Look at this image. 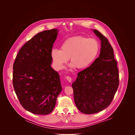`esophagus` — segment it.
Listing matches in <instances>:
<instances>
[{"label":"esophagus","mask_w":135,"mask_h":135,"mask_svg":"<svg viewBox=\"0 0 135 135\" xmlns=\"http://www.w3.org/2000/svg\"><path fill=\"white\" fill-rule=\"evenodd\" d=\"M66 79L68 80V81H69V82H71L72 79H71V78L70 76H66Z\"/></svg>","instance_id":"obj_1"}]
</instances>
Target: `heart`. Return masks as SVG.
Masks as SVG:
<instances>
[{
    "label": "heart",
    "mask_w": 135,
    "mask_h": 135,
    "mask_svg": "<svg viewBox=\"0 0 135 135\" xmlns=\"http://www.w3.org/2000/svg\"><path fill=\"white\" fill-rule=\"evenodd\" d=\"M100 47L99 42L95 38L76 36L65 40L60 50L53 49L51 56L57 69H62L70 59L71 68L84 70L95 60Z\"/></svg>",
    "instance_id": "obj_1"
}]
</instances>
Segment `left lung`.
<instances>
[{
  "instance_id": "obj_1",
  "label": "left lung",
  "mask_w": 135,
  "mask_h": 135,
  "mask_svg": "<svg viewBox=\"0 0 135 135\" xmlns=\"http://www.w3.org/2000/svg\"><path fill=\"white\" fill-rule=\"evenodd\" d=\"M93 31L101 42L100 54L90 66L78 73L76 80L72 84L76 107L86 114L100 112L108 107L119 82L112 46L101 32Z\"/></svg>"
}]
</instances>
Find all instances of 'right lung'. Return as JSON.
<instances>
[{"instance_id": "obj_1", "label": "right lung", "mask_w": 135, "mask_h": 135, "mask_svg": "<svg viewBox=\"0 0 135 135\" xmlns=\"http://www.w3.org/2000/svg\"><path fill=\"white\" fill-rule=\"evenodd\" d=\"M56 28L39 32L20 49L13 66V85L22 107L35 114L54 110L62 91L59 73L51 66Z\"/></svg>"}]
</instances>
